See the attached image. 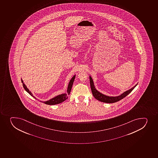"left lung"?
Instances as JSON below:
<instances>
[{
    "label": "left lung",
    "mask_w": 158,
    "mask_h": 158,
    "mask_svg": "<svg viewBox=\"0 0 158 158\" xmlns=\"http://www.w3.org/2000/svg\"><path fill=\"white\" fill-rule=\"evenodd\" d=\"M89 80H90V85H91V90L92 92L93 95L95 98L97 100L100 101V102H103L105 103H114L116 102H118L123 98H125L126 96L128 95V94H130V93L132 91L135 87L138 84H136L133 88H131V89H129L128 91H126L125 92L121 94L120 95L116 97H111V96H108L105 95L99 92L96 89L94 86V82L93 81L92 78H91V76H89Z\"/></svg>",
    "instance_id": "obj_1"
}]
</instances>
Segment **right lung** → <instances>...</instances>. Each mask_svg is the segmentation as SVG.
Instances as JSON below:
<instances>
[{"mask_svg":"<svg viewBox=\"0 0 158 158\" xmlns=\"http://www.w3.org/2000/svg\"><path fill=\"white\" fill-rule=\"evenodd\" d=\"M75 76H76L75 75V76H73V78L71 79V80H70L69 82L68 88H67V93H66V94L65 93V94H61V95L57 96L56 97H54L53 98L51 99L50 100L46 101V102H43L46 104V105H55L61 103V102H64L65 100H66L67 98H68L67 95L70 94V91H71V89H72V86H73V81H74V80H75ZM21 81H22V82L23 83V85L24 89H25L26 91H27V92L29 94H30V95L34 97L33 95H32L31 93V92L29 91V90L27 89L26 86L25 85V84L23 83V81L22 79H21Z\"/></svg>","mask_w":158,"mask_h":158,"instance_id":"obj_1","label":"right lung"}]
</instances>
